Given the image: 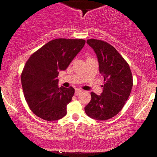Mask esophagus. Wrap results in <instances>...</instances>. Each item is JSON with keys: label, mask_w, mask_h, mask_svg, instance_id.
Listing matches in <instances>:
<instances>
[{"label": "esophagus", "mask_w": 157, "mask_h": 157, "mask_svg": "<svg viewBox=\"0 0 157 157\" xmlns=\"http://www.w3.org/2000/svg\"><path fill=\"white\" fill-rule=\"evenodd\" d=\"M81 92H82V90L79 89V88H76V90H75V95H78L79 94H81Z\"/></svg>", "instance_id": "1"}]
</instances>
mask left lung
I'll list each match as a JSON object with an SVG mask.
<instances>
[{
	"instance_id": "left-lung-1",
	"label": "left lung",
	"mask_w": 157,
	"mask_h": 157,
	"mask_svg": "<svg viewBox=\"0 0 157 157\" xmlns=\"http://www.w3.org/2000/svg\"><path fill=\"white\" fill-rule=\"evenodd\" d=\"M87 44L94 49L99 71L105 81L103 92H91V100L85 107L86 115L96 120H106L116 115L128 99L133 86L128 63L114 47L104 41L90 39Z\"/></svg>"
}]
</instances>
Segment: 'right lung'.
<instances>
[{
  "instance_id": "obj_1",
  "label": "right lung",
  "mask_w": 157,
  "mask_h": 157,
  "mask_svg": "<svg viewBox=\"0 0 157 157\" xmlns=\"http://www.w3.org/2000/svg\"><path fill=\"white\" fill-rule=\"evenodd\" d=\"M85 42L63 38L49 41L26 62L21 75L22 90L29 108L37 117L54 121L67 115L75 90L71 86L59 87L56 77L67 69Z\"/></svg>"
}]
</instances>
